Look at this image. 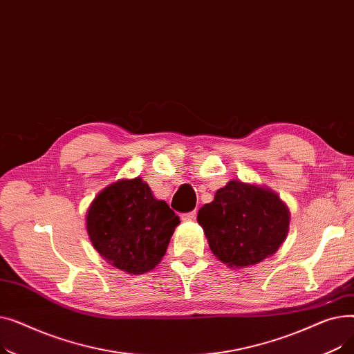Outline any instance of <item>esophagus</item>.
I'll use <instances>...</instances> for the list:
<instances>
[{"mask_svg":"<svg viewBox=\"0 0 354 354\" xmlns=\"http://www.w3.org/2000/svg\"><path fill=\"white\" fill-rule=\"evenodd\" d=\"M183 221H194L196 218V211H191V212H187V214H182L180 216Z\"/></svg>","mask_w":354,"mask_h":354,"instance_id":"34e87169","label":"esophagus"}]
</instances>
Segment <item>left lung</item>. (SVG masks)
Here are the masks:
<instances>
[{"label":"left lung","mask_w":354,"mask_h":354,"mask_svg":"<svg viewBox=\"0 0 354 354\" xmlns=\"http://www.w3.org/2000/svg\"><path fill=\"white\" fill-rule=\"evenodd\" d=\"M198 222L219 261L239 268L278 251L288 234L290 211L271 189L230 180L199 209Z\"/></svg>","instance_id":"8db88e82"}]
</instances>
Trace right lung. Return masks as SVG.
Returning <instances> with one entry per match:
<instances>
[{
  "instance_id": "1",
  "label": "right lung",
  "mask_w": 354,
  "mask_h": 354,
  "mask_svg": "<svg viewBox=\"0 0 354 354\" xmlns=\"http://www.w3.org/2000/svg\"><path fill=\"white\" fill-rule=\"evenodd\" d=\"M179 216L140 178L109 185L91 202L86 228L106 261L129 274L153 270L166 252Z\"/></svg>"
}]
</instances>
